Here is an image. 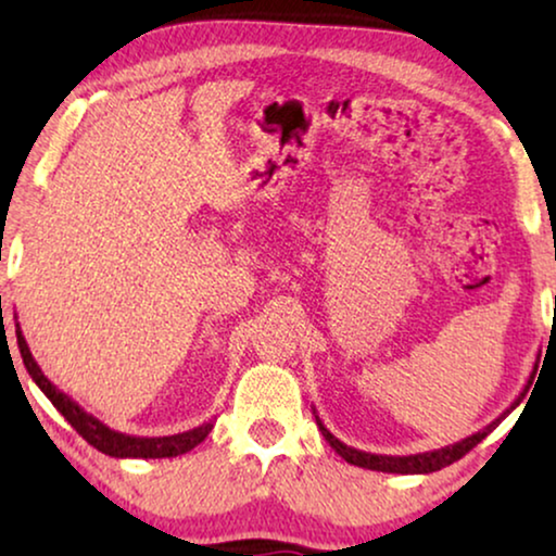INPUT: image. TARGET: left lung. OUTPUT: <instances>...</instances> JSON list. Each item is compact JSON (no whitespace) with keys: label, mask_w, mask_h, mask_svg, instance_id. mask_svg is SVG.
I'll use <instances>...</instances> for the list:
<instances>
[{"label":"left lung","mask_w":556,"mask_h":556,"mask_svg":"<svg viewBox=\"0 0 556 556\" xmlns=\"http://www.w3.org/2000/svg\"><path fill=\"white\" fill-rule=\"evenodd\" d=\"M534 370H536V367H534ZM521 397H523V393L516 397L509 410L502 413V416H498L494 424H489L486 428H483V431L468 435V438H464V441H458V443H453V445H443V448L426 451V453H413V456H380V453L357 451V448H353V445L342 443L340 438H334L330 431H327V426L323 424V420H319L317 413H315V420H317V428L325 435V441L330 443L332 448L338 451L340 456L348 460V464L359 466V468H370V471H382V473H433V471H441V468H445V466H451L453 460L464 458L466 453L471 451L476 443H481L483 438H486L498 424H502L506 416H509V413L516 408V405L521 403Z\"/></svg>","instance_id":"1"}]
</instances>
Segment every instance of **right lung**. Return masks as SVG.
Listing matches in <instances>:
<instances>
[{"instance_id": "right-lung-1", "label": "right lung", "mask_w": 556, "mask_h": 556, "mask_svg": "<svg viewBox=\"0 0 556 556\" xmlns=\"http://www.w3.org/2000/svg\"><path fill=\"white\" fill-rule=\"evenodd\" d=\"M17 345H20V355L22 363H25L27 372L33 375V380L37 382V388L50 397V403L58 408L70 426L80 433L85 441H88L92 448H98L100 453L113 458H174L181 456V453L197 448V445L211 433L214 428V420L203 424L199 428H191V431L176 433V435H159V438H143V435H128L121 431H113L108 428L103 420H98L92 413L80 408L73 397L62 393V390L54 386V382L47 380V375L40 370V365L35 363L33 353H29L25 334H22L20 325H17Z\"/></svg>"}]
</instances>
